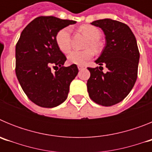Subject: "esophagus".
Returning <instances> with one entry per match:
<instances>
[{"instance_id": "esophagus-1", "label": "esophagus", "mask_w": 152, "mask_h": 152, "mask_svg": "<svg viewBox=\"0 0 152 152\" xmlns=\"http://www.w3.org/2000/svg\"><path fill=\"white\" fill-rule=\"evenodd\" d=\"M77 68H78L79 70L85 69V68H86V66H84V65H78V66H77Z\"/></svg>"}]
</instances>
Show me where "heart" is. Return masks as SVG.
I'll list each match as a JSON object with an SVG mask.
<instances>
[{"label":"heart","instance_id":"heart-1","mask_svg":"<svg viewBox=\"0 0 152 152\" xmlns=\"http://www.w3.org/2000/svg\"><path fill=\"white\" fill-rule=\"evenodd\" d=\"M80 30L88 38L85 48L89 49L82 51H72L68 56V61L70 64L84 65L94 56L92 49L96 52H99L101 50L102 45L99 40L101 36V32L97 27L92 25H83L80 27ZM71 40L72 34L69 27L62 28L56 33V44L60 50L64 53H68L71 49ZM90 48L92 49H90Z\"/></svg>","mask_w":152,"mask_h":152}]
</instances>
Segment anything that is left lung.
I'll return each instance as SVG.
<instances>
[{"mask_svg": "<svg viewBox=\"0 0 152 152\" xmlns=\"http://www.w3.org/2000/svg\"><path fill=\"white\" fill-rule=\"evenodd\" d=\"M105 34L106 45L95 62L103 67L88 68L91 76L87 86L89 96L96 103L110 107L123 100L136 81L139 51L135 37L126 24L111 19L91 23Z\"/></svg>", "mask_w": 152, "mask_h": 152, "instance_id": "obj_1", "label": "left lung"}]
</instances>
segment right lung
I'll list each match as a JSON object with an SVG mask.
<instances>
[{"label":"right lung","mask_w":152,"mask_h":152,"mask_svg":"<svg viewBox=\"0 0 152 152\" xmlns=\"http://www.w3.org/2000/svg\"><path fill=\"white\" fill-rule=\"evenodd\" d=\"M75 23L52 16L36 17L24 28L17 42L16 75L27 97L39 107L52 108L62 103L78 73L76 64L63 66L67 58L56 42L60 29ZM51 66L60 68L52 73Z\"/></svg>","instance_id":"add662e5"}]
</instances>
